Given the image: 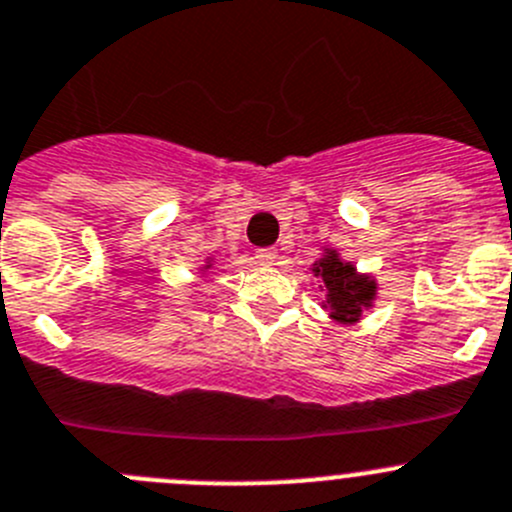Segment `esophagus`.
<instances>
[{
	"instance_id": "obj_1",
	"label": "esophagus",
	"mask_w": 512,
	"mask_h": 512,
	"mask_svg": "<svg viewBox=\"0 0 512 512\" xmlns=\"http://www.w3.org/2000/svg\"><path fill=\"white\" fill-rule=\"evenodd\" d=\"M256 261H259L261 266H274L276 261H279V253H276L274 248H259V251H256Z\"/></svg>"
}]
</instances>
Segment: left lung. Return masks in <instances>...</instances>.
<instances>
[{
  "label": "left lung",
  "mask_w": 512,
  "mask_h": 512,
  "mask_svg": "<svg viewBox=\"0 0 512 512\" xmlns=\"http://www.w3.org/2000/svg\"><path fill=\"white\" fill-rule=\"evenodd\" d=\"M311 274L326 291L321 309L329 311L334 324H359L364 311H372L377 304V279L359 271L354 261L342 259L339 248L321 246V256L311 264Z\"/></svg>",
  "instance_id": "8db88e82"
}]
</instances>
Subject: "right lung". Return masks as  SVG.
Here are the masks:
<instances>
[{"label": "right lung", "instance_id": "add662e5", "mask_svg": "<svg viewBox=\"0 0 512 512\" xmlns=\"http://www.w3.org/2000/svg\"><path fill=\"white\" fill-rule=\"evenodd\" d=\"M213 264H216V256H206V259H203V264L198 266L196 274H208V271L213 269Z\"/></svg>", "mask_w": 512, "mask_h": 512}]
</instances>
